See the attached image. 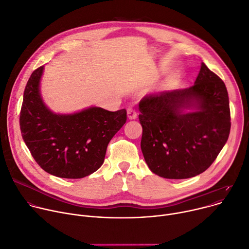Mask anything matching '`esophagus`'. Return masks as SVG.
<instances>
[{"label":"esophagus","instance_id":"34e87169","mask_svg":"<svg viewBox=\"0 0 249 249\" xmlns=\"http://www.w3.org/2000/svg\"><path fill=\"white\" fill-rule=\"evenodd\" d=\"M127 115L129 119H136L137 118V112L134 108L130 107L127 109Z\"/></svg>","mask_w":249,"mask_h":249}]
</instances>
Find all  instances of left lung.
I'll return each mask as SVG.
<instances>
[{
	"label": "left lung",
	"instance_id": "left-lung-1",
	"mask_svg": "<svg viewBox=\"0 0 249 249\" xmlns=\"http://www.w3.org/2000/svg\"><path fill=\"white\" fill-rule=\"evenodd\" d=\"M193 106L196 111L181 112ZM139 109L145 161L154 174L166 178H188L205 172L230 136L227 87L205 63L194 85L146 95Z\"/></svg>",
	"mask_w": 249,
	"mask_h": 249
}]
</instances>
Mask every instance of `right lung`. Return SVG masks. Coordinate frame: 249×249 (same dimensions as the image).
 Here are the masks:
<instances>
[{"mask_svg":"<svg viewBox=\"0 0 249 249\" xmlns=\"http://www.w3.org/2000/svg\"><path fill=\"white\" fill-rule=\"evenodd\" d=\"M42 70L34 71L25 88L19 113L22 139L47 173L64 178L86 177L103 164L107 146L125 124L127 111L90 107L74 114H54L40 98Z\"/></svg>","mask_w":249,"mask_h":249,"instance_id":"right-lung-1","label":"right lung"}]
</instances>
